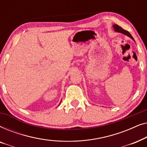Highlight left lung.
I'll return each instance as SVG.
<instances>
[{"mask_svg":"<svg viewBox=\"0 0 147 147\" xmlns=\"http://www.w3.org/2000/svg\"><path fill=\"white\" fill-rule=\"evenodd\" d=\"M113 28L114 29V31H115L118 32V33H121L122 34H124V35H127L128 37H129L131 38L132 40H134L133 37H132V36L130 35L129 32L127 31H126V30L123 29L122 27H120V26H118V25H113Z\"/></svg>","mask_w":147,"mask_h":147,"instance_id":"left-lung-1","label":"left lung"}]
</instances>
